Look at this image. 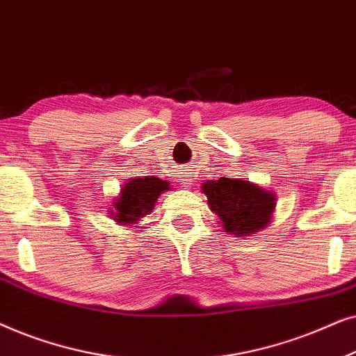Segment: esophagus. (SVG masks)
I'll list each match as a JSON object with an SVG mask.
<instances>
[{
  "instance_id": "1",
  "label": "esophagus",
  "mask_w": 356,
  "mask_h": 356,
  "mask_svg": "<svg viewBox=\"0 0 356 356\" xmlns=\"http://www.w3.org/2000/svg\"><path fill=\"white\" fill-rule=\"evenodd\" d=\"M193 184V179L189 178V177H184V178H181V186H184V188H189Z\"/></svg>"
}]
</instances>
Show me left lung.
Listing matches in <instances>:
<instances>
[{
	"label": "left lung",
	"instance_id": "obj_1",
	"mask_svg": "<svg viewBox=\"0 0 356 356\" xmlns=\"http://www.w3.org/2000/svg\"><path fill=\"white\" fill-rule=\"evenodd\" d=\"M201 189L220 227L235 236L254 235L269 225L274 216L275 194L248 179H207Z\"/></svg>",
	"mask_w": 356,
	"mask_h": 356
}]
</instances>
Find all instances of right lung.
Masks as SVG:
<instances>
[{
  "mask_svg": "<svg viewBox=\"0 0 356 356\" xmlns=\"http://www.w3.org/2000/svg\"><path fill=\"white\" fill-rule=\"evenodd\" d=\"M170 183L155 177L129 178L115 199L110 217L120 225H133L149 216L160 194L168 191Z\"/></svg>",
  "mask_w": 356,
  "mask_h": 356,
  "instance_id": "right-lung-1",
  "label": "right lung"
}]
</instances>
